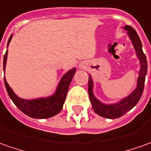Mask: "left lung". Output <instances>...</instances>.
Segmentation results:
<instances>
[{
	"label": "left lung",
	"mask_w": 151,
	"mask_h": 151,
	"mask_svg": "<svg viewBox=\"0 0 151 151\" xmlns=\"http://www.w3.org/2000/svg\"><path fill=\"white\" fill-rule=\"evenodd\" d=\"M123 29L127 31L128 37L132 42L133 47L135 48L137 58H139V61L141 63V69L139 71V76L137 78V85L136 89L133 90L132 93H130L128 96L121 99L119 102L116 104H106L100 102L98 99L95 98L93 94V82L92 81L91 76L89 75V81H88V91H89V100L91 102L92 108L93 111L97 113L98 115L101 117L109 118V119H114L118 118L124 115L131 109H132L139 102L141 99L144 86H145V76L147 73V61L145 53L142 50V44H141V39L139 38L138 34L136 30L132 27L129 25H126Z\"/></svg>",
	"instance_id": "obj_1"
}]
</instances>
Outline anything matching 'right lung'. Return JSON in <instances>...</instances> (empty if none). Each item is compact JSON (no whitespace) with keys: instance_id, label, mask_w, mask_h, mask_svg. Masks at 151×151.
<instances>
[{"instance_id":"obj_1","label":"right lung","mask_w":151,"mask_h":151,"mask_svg":"<svg viewBox=\"0 0 151 151\" xmlns=\"http://www.w3.org/2000/svg\"><path fill=\"white\" fill-rule=\"evenodd\" d=\"M12 36L13 35L11 34L9 40H8L7 47L11 41ZM7 54H8V50H6V52L4 56V59H3L4 72L6 70ZM76 71V70L74 67L71 70H68L62 76L58 84V87H57L56 92L52 95H51L49 97L39 98V99H30V100L24 99L18 97L14 93V91L10 88V86L8 85L5 76H4V81H5V86H6L7 93L11 99V100L21 112L26 114L27 116L33 117V118L44 119V118L53 117L61 112L63 104H64V102L65 100L66 94L68 92L70 84L73 79Z\"/></svg>"}]
</instances>
